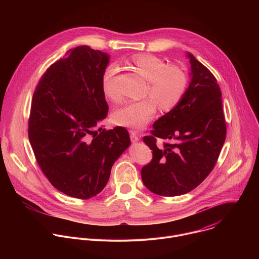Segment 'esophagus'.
Instances as JSON below:
<instances>
[{
  "instance_id": "34e87169",
  "label": "esophagus",
  "mask_w": 259,
  "mask_h": 259,
  "mask_svg": "<svg viewBox=\"0 0 259 259\" xmlns=\"http://www.w3.org/2000/svg\"><path fill=\"white\" fill-rule=\"evenodd\" d=\"M130 138H131V141L132 142H137L139 141V136L135 133V132H130Z\"/></svg>"
}]
</instances>
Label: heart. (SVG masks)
<instances>
[{
    "label": "heart",
    "instance_id": "1",
    "mask_svg": "<svg viewBox=\"0 0 259 259\" xmlns=\"http://www.w3.org/2000/svg\"><path fill=\"white\" fill-rule=\"evenodd\" d=\"M131 63L149 82L147 93L157 101L161 109L170 110L180 102L188 84L187 76L180 68L167 66L162 59L149 54L135 55L132 57ZM116 72L117 66L112 64L102 75V91L107 98H116L113 89V78ZM153 100L147 97L124 102L115 110L114 122L133 130L143 128L156 114L157 103Z\"/></svg>",
    "mask_w": 259,
    "mask_h": 259
}]
</instances>
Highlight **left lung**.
<instances>
[{
	"mask_svg": "<svg viewBox=\"0 0 259 259\" xmlns=\"http://www.w3.org/2000/svg\"><path fill=\"white\" fill-rule=\"evenodd\" d=\"M191 82L180 102L153 125L143 141L153 160L141 169L152 193L175 197L187 194L210 174L219 157L227 126L219 85L212 72L188 52ZM169 144L156 146V137Z\"/></svg>",
	"mask_w": 259,
	"mask_h": 259,
	"instance_id": "left-lung-1",
	"label": "left lung"
}]
</instances>
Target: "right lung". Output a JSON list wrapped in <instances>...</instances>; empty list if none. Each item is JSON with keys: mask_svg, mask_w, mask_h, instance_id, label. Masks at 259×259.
Wrapping results in <instances>:
<instances>
[{"mask_svg": "<svg viewBox=\"0 0 259 259\" xmlns=\"http://www.w3.org/2000/svg\"><path fill=\"white\" fill-rule=\"evenodd\" d=\"M108 62L107 53L89 46L70 49L32 96L28 138L35 160L52 186L72 198L99 194L131 144L124 127L95 130L108 112L101 86Z\"/></svg>", "mask_w": 259, "mask_h": 259, "instance_id": "right-lung-1", "label": "right lung"}]
</instances>
